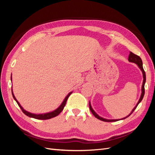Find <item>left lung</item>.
Instances as JSON below:
<instances>
[{"label": "left lung", "instance_id": "8db88e82", "mask_svg": "<svg viewBox=\"0 0 155 155\" xmlns=\"http://www.w3.org/2000/svg\"><path fill=\"white\" fill-rule=\"evenodd\" d=\"M128 60L130 62L134 63L137 64L138 65V66L139 67V68H140V70H142V73H143V84H142V94H141V96H140V100H139V101H138V104H137V105L135 106V107L134 108L133 110H132V112H131V113H130L129 115H128V116H127V117H125V118H124L122 120L125 119L126 118H127V117H129L131 114H132L133 112H134V110L136 109V108L137 107L138 105V104H140V103L141 102V101L142 100L143 97V96H144V94H145V88H144V85H145V81H146V76H145V71H144L143 68V66H142V61L141 58H140L138 55H136V54H133V52H131V51H130V54H129V55ZM89 109H90L91 111L92 112V114H93L94 116L96 118L99 119V120H101V121H107V122H112V121H116L119 120H107V119H104V118H101V117H100L99 116H98V115L96 113V112H95L94 111V110L92 109V107H91V105L90 102H89Z\"/></svg>", "mask_w": 155, "mask_h": 155}]
</instances>
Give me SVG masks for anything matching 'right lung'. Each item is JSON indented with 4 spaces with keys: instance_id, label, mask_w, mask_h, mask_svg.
Here are the masks:
<instances>
[{
    "instance_id": "1",
    "label": "right lung",
    "mask_w": 155,
    "mask_h": 155,
    "mask_svg": "<svg viewBox=\"0 0 155 155\" xmlns=\"http://www.w3.org/2000/svg\"><path fill=\"white\" fill-rule=\"evenodd\" d=\"M11 79H12V78H11ZM12 92V95H13V98H14V100H15L16 101V102L17 103L18 105L19 106V107L21 108V109L22 110L23 113H24L25 114H26V116L30 117V118H35V119H37V120H48V119L52 118H54V117H55V116H57L58 115H59V114L61 113V111L63 110L65 105H66V103H67V100H68V97H69L70 95L72 94V92H70V93L68 94L67 96V97L64 98V101H63L61 105L58 108V109H56V110H55L54 111L51 112H48V113H46V114H35L30 113V112H27V111H26L24 109H23V108H22V107L21 106V105L19 104V103H18V101L16 100L15 97L14 96V94H13V92Z\"/></svg>"
}]
</instances>
